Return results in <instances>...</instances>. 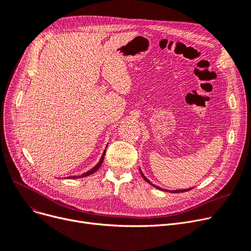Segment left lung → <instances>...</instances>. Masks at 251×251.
Returning <instances> with one entry per match:
<instances>
[{
    "label": "left lung",
    "mask_w": 251,
    "mask_h": 251,
    "mask_svg": "<svg viewBox=\"0 0 251 251\" xmlns=\"http://www.w3.org/2000/svg\"><path fill=\"white\" fill-rule=\"evenodd\" d=\"M139 171H140L141 176H143V178H144L147 182H149V183L151 184V186H152V187L156 188V189H158V190H160V191H166V192H169V193H183V192H188V191H190V190H192V189H193V188H189V189H183V190H172V191H170V190H165V189H162V188H160V187L156 186V184L151 183V181H150V180L145 176V174L143 173V171H141L140 169H139Z\"/></svg>",
    "instance_id": "8db88e82"
}]
</instances>
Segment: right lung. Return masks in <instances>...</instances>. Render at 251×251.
Here are the masks:
<instances>
[{"mask_svg": "<svg viewBox=\"0 0 251 251\" xmlns=\"http://www.w3.org/2000/svg\"><path fill=\"white\" fill-rule=\"evenodd\" d=\"M106 149V148H105ZM105 151L106 150H104L103 151V152H102V155H101V157H100V160L99 161V163H97V164L93 167V168H91L90 170H88L87 172H85V173H83V174H81V176H69V177H67V178H71V179H75V178H81V177H85V176H90V174H92V173H94L97 169H99L100 166H101V164H102V162H103V158H104V155H105Z\"/></svg>", "mask_w": 251, "mask_h": 251, "instance_id": "right-lung-1", "label": "right lung"}]
</instances>
